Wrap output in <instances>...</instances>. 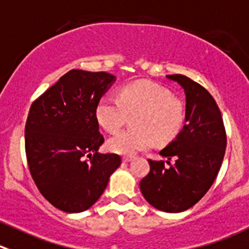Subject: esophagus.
Returning <instances> with one entry per match:
<instances>
[{
    "label": "esophagus",
    "mask_w": 249,
    "mask_h": 249,
    "mask_svg": "<svg viewBox=\"0 0 249 249\" xmlns=\"http://www.w3.org/2000/svg\"><path fill=\"white\" fill-rule=\"evenodd\" d=\"M131 159H132L131 156H124V157H123V161H124V163H129Z\"/></svg>",
    "instance_id": "obj_1"
}]
</instances>
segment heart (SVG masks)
Returning <instances> with one entry per match:
<instances>
[{"label": "heart", "mask_w": 249, "mask_h": 249, "mask_svg": "<svg viewBox=\"0 0 249 249\" xmlns=\"http://www.w3.org/2000/svg\"><path fill=\"white\" fill-rule=\"evenodd\" d=\"M118 97L105 96L96 106V118L108 132H117L129 117H136L132 126L110 137L107 148L122 156L144 151L152 143L173 141L185 123V109L168 89L151 83L135 81L123 86Z\"/></svg>", "instance_id": "b5f03b06"}]
</instances>
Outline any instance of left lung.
I'll list each match as a JSON object with an SVG mask.
<instances>
[{
  "label": "left lung",
  "mask_w": 249,
  "mask_h": 249,
  "mask_svg": "<svg viewBox=\"0 0 249 249\" xmlns=\"http://www.w3.org/2000/svg\"><path fill=\"white\" fill-rule=\"evenodd\" d=\"M166 78L185 91V125L159 152L169 166L149 159L151 169L140 181V190L154 208L180 213L195 206L213 185L225 156L226 131L215 100L203 86L181 74Z\"/></svg>",
  "instance_id": "left-lung-1"
}]
</instances>
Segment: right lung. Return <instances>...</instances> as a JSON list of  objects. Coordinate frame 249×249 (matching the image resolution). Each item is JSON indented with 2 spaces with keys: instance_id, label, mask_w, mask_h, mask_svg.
<instances>
[{
  "instance_id": "right-lung-1",
  "label": "right lung",
  "mask_w": 249,
  "mask_h": 249,
  "mask_svg": "<svg viewBox=\"0 0 249 249\" xmlns=\"http://www.w3.org/2000/svg\"><path fill=\"white\" fill-rule=\"evenodd\" d=\"M114 81L115 76L106 71L73 69L36 98L29 110V170L41 195L66 213L92 207L122 164L118 154L97 152L105 139L96 106Z\"/></svg>"
}]
</instances>
